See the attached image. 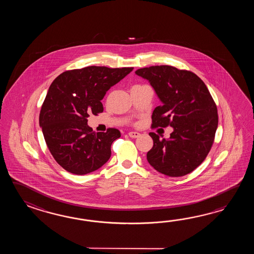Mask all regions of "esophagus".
Segmentation results:
<instances>
[{
	"label": "esophagus",
	"instance_id": "34e87169",
	"mask_svg": "<svg viewBox=\"0 0 254 254\" xmlns=\"http://www.w3.org/2000/svg\"><path fill=\"white\" fill-rule=\"evenodd\" d=\"M128 134H129L130 138H137V137H139V136H140V133H139V132H137V131H129Z\"/></svg>",
	"mask_w": 254,
	"mask_h": 254
}]
</instances>
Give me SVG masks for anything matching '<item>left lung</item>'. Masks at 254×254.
Here are the masks:
<instances>
[{
	"mask_svg": "<svg viewBox=\"0 0 254 254\" xmlns=\"http://www.w3.org/2000/svg\"><path fill=\"white\" fill-rule=\"evenodd\" d=\"M135 73L149 81L162 102L152 113L151 127L173 128L168 140L149 133L153 146L147 161L170 177L191 173L205 160L218 127L217 106L205 83L193 72L170 65L141 68Z\"/></svg>",
	"mask_w": 254,
	"mask_h": 254,
	"instance_id": "1",
	"label": "left lung"
}]
</instances>
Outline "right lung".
Here are the masks:
<instances>
[{"instance_id": "right-lung-1", "label": "right lung", "mask_w": 254, "mask_h": 254, "mask_svg": "<svg viewBox=\"0 0 254 254\" xmlns=\"http://www.w3.org/2000/svg\"><path fill=\"white\" fill-rule=\"evenodd\" d=\"M132 67L88 66L66 70L51 84L39 123L54 160L67 172L84 175L102 167L111 146L121 137L119 129L95 132L87 125L92 113H103L106 92L129 74Z\"/></svg>"}]
</instances>
